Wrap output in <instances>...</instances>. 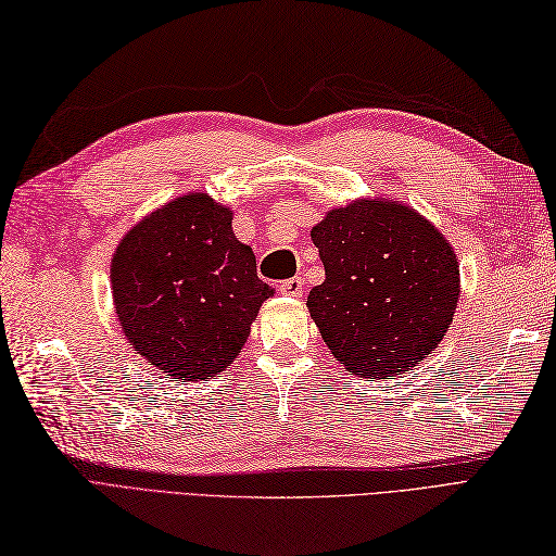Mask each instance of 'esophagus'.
Instances as JSON below:
<instances>
[{
    "mask_svg": "<svg viewBox=\"0 0 556 556\" xmlns=\"http://www.w3.org/2000/svg\"><path fill=\"white\" fill-rule=\"evenodd\" d=\"M278 290H280L282 294H288V296H302V292H304V278L294 276V278L282 280L280 286H278Z\"/></svg>",
    "mask_w": 556,
    "mask_h": 556,
    "instance_id": "34e87169",
    "label": "esophagus"
}]
</instances>
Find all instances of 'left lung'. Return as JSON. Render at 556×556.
I'll list each match as a JSON object with an SVG mask.
<instances>
[{"label":"left lung","instance_id":"1","mask_svg":"<svg viewBox=\"0 0 556 556\" xmlns=\"http://www.w3.org/2000/svg\"><path fill=\"white\" fill-rule=\"evenodd\" d=\"M325 280L308 311L325 344L365 380H391L427 358L448 332L457 260L434 226L396 202L358 200L311 231Z\"/></svg>","mask_w":556,"mask_h":556}]
</instances>
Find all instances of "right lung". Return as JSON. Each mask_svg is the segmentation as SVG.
<instances>
[{"label":"right lung","mask_w":556,"mask_h":556,"mask_svg":"<svg viewBox=\"0 0 556 556\" xmlns=\"http://www.w3.org/2000/svg\"><path fill=\"white\" fill-rule=\"evenodd\" d=\"M122 332L172 380H210L248 342L274 290L252 248L231 231V210L205 193L176 198L122 238L111 268Z\"/></svg>","instance_id":"1"}]
</instances>
